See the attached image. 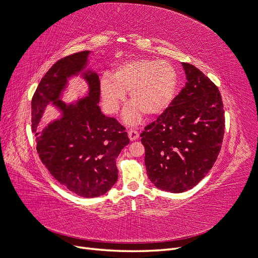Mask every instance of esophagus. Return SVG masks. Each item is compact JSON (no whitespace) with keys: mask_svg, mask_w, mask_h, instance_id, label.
Segmentation results:
<instances>
[{"mask_svg":"<svg viewBox=\"0 0 258 258\" xmlns=\"http://www.w3.org/2000/svg\"><path fill=\"white\" fill-rule=\"evenodd\" d=\"M128 137H129L131 141H135V140H137L139 138V132L135 129H129L128 130Z\"/></svg>","mask_w":258,"mask_h":258,"instance_id":"34e87169","label":"esophagus"}]
</instances>
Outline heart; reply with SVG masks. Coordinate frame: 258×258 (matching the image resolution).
Here are the masks:
<instances>
[{
    "instance_id": "heart-1",
    "label": "heart",
    "mask_w": 258,
    "mask_h": 258,
    "mask_svg": "<svg viewBox=\"0 0 258 258\" xmlns=\"http://www.w3.org/2000/svg\"><path fill=\"white\" fill-rule=\"evenodd\" d=\"M178 84V74L166 60L147 58L130 59L118 64L113 72L100 80V92L108 113H116L126 99L132 103L123 114L127 123L140 121L141 112L146 116L161 114L172 102Z\"/></svg>"
}]
</instances>
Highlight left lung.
I'll return each instance as SVG.
<instances>
[{
	"mask_svg": "<svg viewBox=\"0 0 258 258\" xmlns=\"http://www.w3.org/2000/svg\"><path fill=\"white\" fill-rule=\"evenodd\" d=\"M182 64L185 87L140 136L148 178L169 192L188 190L206 176L220 154L225 129L217 86L195 66Z\"/></svg>",
	"mask_w": 258,
	"mask_h": 258,
	"instance_id": "left-lung-1",
	"label": "left lung"
}]
</instances>
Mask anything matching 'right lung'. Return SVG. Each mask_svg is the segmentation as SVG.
<instances>
[{"label":"right lung","mask_w":258,"mask_h":258,"mask_svg":"<svg viewBox=\"0 0 258 258\" xmlns=\"http://www.w3.org/2000/svg\"><path fill=\"white\" fill-rule=\"evenodd\" d=\"M89 51H81L58 60L43 76L31 102V122L36 151L43 165L69 190L85 198L102 196L118 178L116 158L129 144L126 128L100 111V81L87 71L88 96L74 104L60 100L68 79L87 64ZM51 102L62 117L42 130L39 121L45 105Z\"/></svg>","instance_id":"add662e5"}]
</instances>
